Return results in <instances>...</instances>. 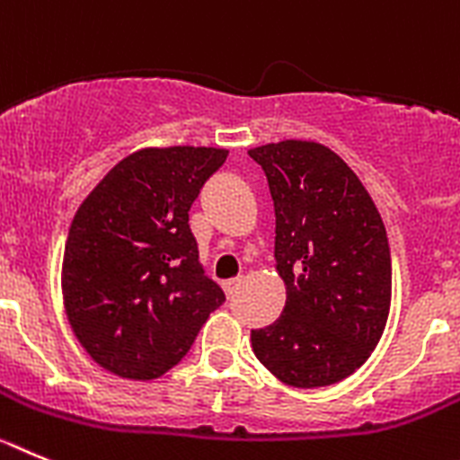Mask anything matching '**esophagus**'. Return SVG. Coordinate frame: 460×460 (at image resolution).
<instances>
[{"mask_svg":"<svg viewBox=\"0 0 460 460\" xmlns=\"http://www.w3.org/2000/svg\"><path fill=\"white\" fill-rule=\"evenodd\" d=\"M240 284H243V277H234V279H226L225 284H222V288H225L226 296H234V293L238 291Z\"/></svg>","mask_w":460,"mask_h":460,"instance_id":"obj_1","label":"esophagus"}]
</instances>
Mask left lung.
Wrapping results in <instances>:
<instances>
[{
    "label": "left lung",
    "instance_id": "8db88e82",
    "mask_svg": "<svg viewBox=\"0 0 460 460\" xmlns=\"http://www.w3.org/2000/svg\"><path fill=\"white\" fill-rule=\"evenodd\" d=\"M275 204V270L287 305L252 330L259 362L291 387H325L369 359L387 325V231L358 173L332 148L281 139L250 148Z\"/></svg>",
    "mask_w": 460,
    "mask_h": 460
}]
</instances>
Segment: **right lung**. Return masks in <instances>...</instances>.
Masks as SVG:
<instances>
[{"label": "right lung", "mask_w": 460, "mask_h": 460, "mask_svg": "<svg viewBox=\"0 0 460 460\" xmlns=\"http://www.w3.org/2000/svg\"><path fill=\"white\" fill-rule=\"evenodd\" d=\"M226 155L213 146L139 148L77 208L61 293L77 341L102 369L160 378L225 302V291L204 275L188 210Z\"/></svg>", "instance_id": "obj_1"}]
</instances>
